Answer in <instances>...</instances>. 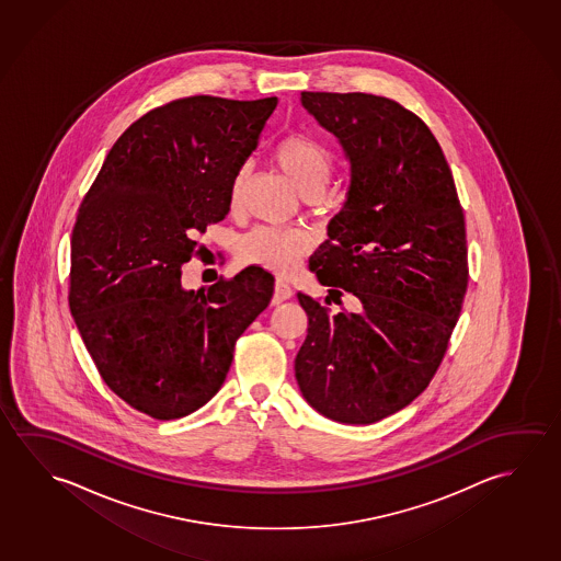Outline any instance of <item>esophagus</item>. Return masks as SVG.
<instances>
[{
  "label": "esophagus",
  "mask_w": 561,
  "mask_h": 561,
  "mask_svg": "<svg viewBox=\"0 0 561 561\" xmlns=\"http://www.w3.org/2000/svg\"><path fill=\"white\" fill-rule=\"evenodd\" d=\"M293 286L288 285L286 280H276L275 294H273V304H283L288 298H293Z\"/></svg>",
  "instance_id": "1"
}]
</instances>
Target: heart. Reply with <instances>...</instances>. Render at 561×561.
<instances>
[{
    "label": "heart",
    "instance_id": "obj_1",
    "mask_svg": "<svg viewBox=\"0 0 561 561\" xmlns=\"http://www.w3.org/2000/svg\"><path fill=\"white\" fill-rule=\"evenodd\" d=\"M273 158L294 185L300 188L302 195L321 191L333 171V153L313 134H286L285 138L276 142ZM245 183H248V170L240 168L231 178V210H240ZM310 248V231L302 228L261 226L241 240L240 257L241 261L251 265L268 268L278 275H288Z\"/></svg>",
    "mask_w": 561,
    "mask_h": 561
}]
</instances>
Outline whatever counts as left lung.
<instances>
[{
	"label": "left lung",
	"instance_id": "obj_1",
	"mask_svg": "<svg viewBox=\"0 0 561 561\" xmlns=\"http://www.w3.org/2000/svg\"><path fill=\"white\" fill-rule=\"evenodd\" d=\"M302 105L351 161L347 203L310 271L364 310L331 314L298 293L308 335L294 370L313 410L370 425L410 405L445 358L470 278L463 210L445 153L410 108L325 91H302Z\"/></svg>",
	"mask_w": 561,
	"mask_h": 561
}]
</instances>
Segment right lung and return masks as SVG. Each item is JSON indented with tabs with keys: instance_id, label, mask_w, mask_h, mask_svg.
<instances>
[{
	"instance_id": "1",
	"label": "right lung",
	"mask_w": 561,
	"mask_h": 561,
	"mask_svg": "<svg viewBox=\"0 0 561 561\" xmlns=\"http://www.w3.org/2000/svg\"><path fill=\"white\" fill-rule=\"evenodd\" d=\"M278 99L195 95L151 108L101 165L71 231V316L101 378L130 408L185 417L220 390L233 347L267 308L275 278L243 268L181 286L196 231L230 210L233 173Z\"/></svg>"
}]
</instances>
